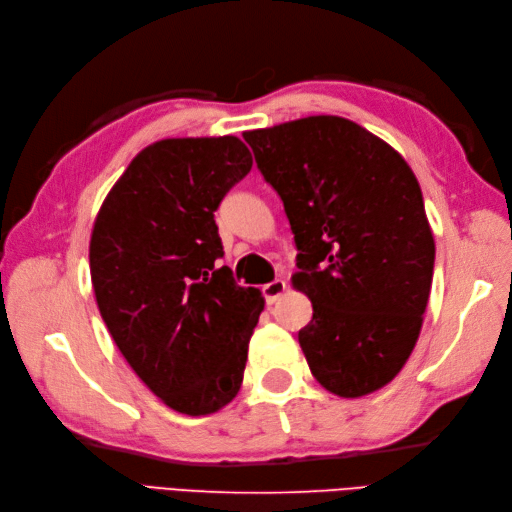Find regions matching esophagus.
Masks as SVG:
<instances>
[{"mask_svg": "<svg viewBox=\"0 0 512 512\" xmlns=\"http://www.w3.org/2000/svg\"><path fill=\"white\" fill-rule=\"evenodd\" d=\"M284 292H286V282L284 280H273V282L262 286V294H265V301L269 305H273L277 299H280Z\"/></svg>", "mask_w": 512, "mask_h": 512, "instance_id": "obj_1", "label": "esophagus"}]
</instances>
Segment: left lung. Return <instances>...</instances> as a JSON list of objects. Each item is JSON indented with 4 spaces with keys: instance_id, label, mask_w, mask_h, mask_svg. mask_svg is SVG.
Segmentation results:
<instances>
[{
    "instance_id": "1",
    "label": "left lung",
    "mask_w": 512,
    "mask_h": 512,
    "mask_svg": "<svg viewBox=\"0 0 512 512\" xmlns=\"http://www.w3.org/2000/svg\"><path fill=\"white\" fill-rule=\"evenodd\" d=\"M243 138L284 200L297 243L292 286L314 307L299 331L312 376L348 399L382 389L416 346L436 258L412 168L382 138L335 115Z\"/></svg>"
}]
</instances>
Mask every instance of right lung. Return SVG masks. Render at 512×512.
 Returning a JSON list of instances; mask_svg holds the SVG:
<instances>
[{"label": "right lung", "instance_id": "1", "mask_svg": "<svg viewBox=\"0 0 512 512\" xmlns=\"http://www.w3.org/2000/svg\"><path fill=\"white\" fill-rule=\"evenodd\" d=\"M252 168L237 136L164 138L106 194L89 243L96 303L123 359L168 408L205 416L241 389L265 309L232 280L213 213Z\"/></svg>", "mask_w": 512, "mask_h": 512}]
</instances>
